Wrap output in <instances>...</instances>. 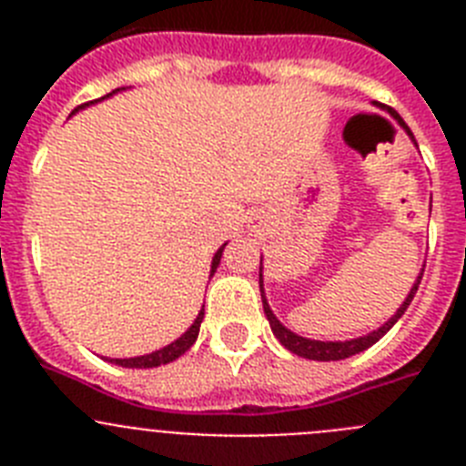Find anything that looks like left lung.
I'll return each mask as SVG.
<instances>
[{
	"mask_svg": "<svg viewBox=\"0 0 466 466\" xmlns=\"http://www.w3.org/2000/svg\"><path fill=\"white\" fill-rule=\"evenodd\" d=\"M399 123H401L403 130H406V133H409L410 137H413V133H410V127L406 126V123H403L401 118H399ZM422 273H425V270H422ZM422 273H420L418 282L413 284V289H410V294L406 296V300H403L401 308H399L397 315H394L392 319H390V322H385L380 329H378V331L369 333V336H361V339H352V340H343V343H340V340H339V343H331V340H329V343H324V340L303 339V336H299V333H294V331H289V329H287V327H282L278 317H275L273 310H270V308H268V300H266V296H263V278H261V273H258V287H261L263 312H266V317H268L270 329H273L275 339H278L279 343L284 345V348L289 350V352H294V355L306 357V360L339 361V360H348V357H352V355H360V352H364L366 348H371L373 343H378V340H380L382 336H385V333L390 331V329H392L394 324L399 322V317H401L403 312H406V308H409L410 300H413L415 291H418L420 279H422Z\"/></svg>",
	"mask_w": 466,
	"mask_h": 466,
	"instance_id": "8db88e82",
	"label": "left lung"
}]
</instances>
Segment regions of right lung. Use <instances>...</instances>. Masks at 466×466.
<instances>
[{"instance_id": "obj_1", "label": "right lung", "mask_w": 466, "mask_h": 466, "mask_svg": "<svg viewBox=\"0 0 466 466\" xmlns=\"http://www.w3.org/2000/svg\"><path fill=\"white\" fill-rule=\"evenodd\" d=\"M116 90H118V88H116ZM116 90H114V93H116ZM109 95H111V93H109ZM81 106H86V105H81ZM81 106H76V109H81ZM76 109H74V111H76ZM224 247H226V245H224ZM224 247H221L219 252L214 254V258H212V273H209V275H214V270H217V266H219L221 252H224ZM203 315H205V310L198 312L196 322L191 324V329H188V331L184 333L182 339H177L175 343L167 345V348L156 350V352H151V355L133 357V360H111V361H114V364H118V366H127V369H154V366L170 364V361H175L177 357H182L184 352H187V350L191 348L193 343H196L198 331H200V322H203Z\"/></svg>"}]
</instances>
